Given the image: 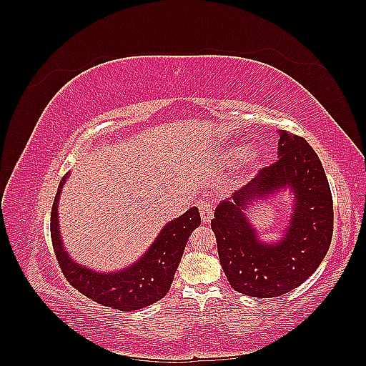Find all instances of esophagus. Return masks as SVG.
Instances as JSON below:
<instances>
[{
	"mask_svg": "<svg viewBox=\"0 0 366 366\" xmlns=\"http://www.w3.org/2000/svg\"><path fill=\"white\" fill-rule=\"evenodd\" d=\"M198 210H200V217H202V221L204 224H209L210 219H212L214 217V212H215V207L214 204L210 202H202L200 204H198Z\"/></svg>",
	"mask_w": 366,
	"mask_h": 366,
	"instance_id": "obj_1",
	"label": "esophagus"
}]
</instances>
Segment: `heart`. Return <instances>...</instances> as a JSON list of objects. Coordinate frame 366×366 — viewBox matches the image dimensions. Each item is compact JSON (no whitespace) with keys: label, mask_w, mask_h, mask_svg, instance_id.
I'll list each match as a JSON object with an SVG mask.
<instances>
[{"label":"heart","mask_w":366,"mask_h":366,"mask_svg":"<svg viewBox=\"0 0 366 366\" xmlns=\"http://www.w3.org/2000/svg\"><path fill=\"white\" fill-rule=\"evenodd\" d=\"M246 156H249V157H253V152H249L247 154V149L246 148H234V149H230V152H227V160L229 162H238V160H241L242 157H246Z\"/></svg>","instance_id":"obj_1"}]
</instances>
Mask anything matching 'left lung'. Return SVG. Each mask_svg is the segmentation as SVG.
<instances>
[{
  "mask_svg": "<svg viewBox=\"0 0 366 366\" xmlns=\"http://www.w3.org/2000/svg\"><path fill=\"white\" fill-rule=\"evenodd\" d=\"M281 187L295 192L291 227L280 245H262L242 210L252 197ZM210 227L221 267L235 292L274 297L296 289L316 272L333 238V197L317 154L305 139L281 131L278 160L221 202Z\"/></svg>",
  "mask_w": 366,
  "mask_h": 366,
  "instance_id": "left-lung-1",
  "label": "left lung"
}]
</instances>
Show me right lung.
<instances>
[{
    "label": "right lung",
    "mask_w": 366,
    "mask_h": 366,
    "mask_svg": "<svg viewBox=\"0 0 366 366\" xmlns=\"http://www.w3.org/2000/svg\"><path fill=\"white\" fill-rule=\"evenodd\" d=\"M69 174L59 183L51 206L50 235L61 272L77 292L92 301L122 312L151 305L169 292L177 267L192 230L200 226V214L192 207L166 224L151 249L131 267L117 273H96L73 262L64 250L58 230V200Z\"/></svg>",
    "instance_id": "right-lung-1"
}]
</instances>
